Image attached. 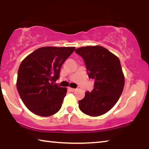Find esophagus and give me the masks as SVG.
<instances>
[{"instance_id": "esophagus-1", "label": "esophagus", "mask_w": 149, "mask_h": 149, "mask_svg": "<svg viewBox=\"0 0 149 149\" xmlns=\"http://www.w3.org/2000/svg\"><path fill=\"white\" fill-rule=\"evenodd\" d=\"M69 90H70V91H72V92H74V91H75L76 90V89H74V88H71V87H70V88H69Z\"/></svg>"}]
</instances>
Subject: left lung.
<instances>
[{
    "instance_id": "8db88e82",
    "label": "left lung",
    "mask_w": 149,
    "mask_h": 149,
    "mask_svg": "<svg viewBox=\"0 0 149 149\" xmlns=\"http://www.w3.org/2000/svg\"><path fill=\"white\" fill-rule=\"evenodd\" d=\"M83 58L89 77L95 80L91 92H85L79 100L82 112L99 116L108 112L118 102L124 87L125 79L118 58L100 46L83 47L75 50Z\"/></svg>"
}]
</instances>
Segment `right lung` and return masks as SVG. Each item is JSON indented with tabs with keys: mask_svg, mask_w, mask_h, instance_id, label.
Here are the masks:
<instances>
[{
	"mask_svg": "<svg viewBox=\"0 0 149 149\" xmlns=\"http://www.w3.org/2000/svg\"><path fill=\"white\" fill-rule=\"evenodd\" d=\"M75 47H45L35 50L20 64L16 86L28 109L40 116H50L61 108L67 89L54 84L62 64Z\"/></svg>",
	"mask_w": 149,
	"mask_h": 149,
	"instance_id": "add662e5",
	"label": "right lung"
}]
</instances>
